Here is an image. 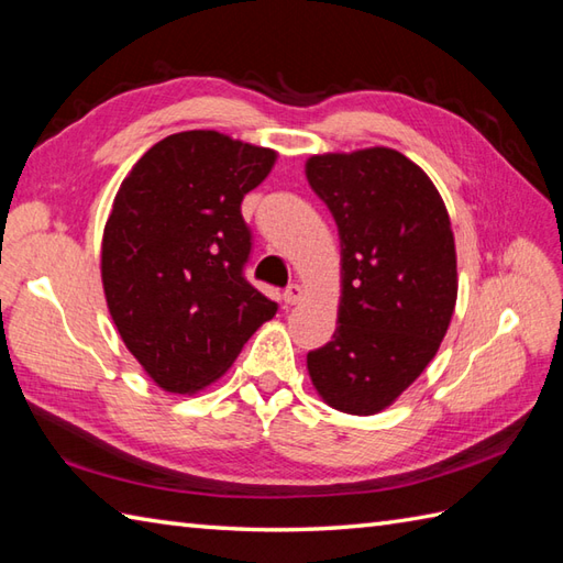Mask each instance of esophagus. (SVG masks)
Here are the masks:
<instances>
[{"label": "esophagus", "mask_w": 563, "mask_h": 563, "mask_svg": "<svg viewBox=\"0 0 563 563\" xmlns=\"http://www.w3.org/2000/svg\"><path fill=\"white\" fill-rule=\"evenodd\" d=\"M302 295H305V292H302L300 285H290V288L283 292V300L288 302V305H297V302L302 300Z\"/></svg>", "instance_id": "obj_1"}]
</instances>
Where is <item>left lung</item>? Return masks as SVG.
I'll return each mask as SVG.
<instances>
[{
	"label": "left lung",
	"instance_id": "8db88e82",
	"mask_svg": "<svg viewBox=\"0 0 563 563\" xmlns=\"http://www.w3.org/2000/svg\"><path fill=\"white\" fill-rule=\"evenodd\" d=\"M307 181L339 227L336 331L307 355L331 409L375 416L409 389L457 302L452 222L430 176L391 147L312 154Z\"/></svg>",
	"mask_w": 563,
	"mask_h": 563
}]
</instances>
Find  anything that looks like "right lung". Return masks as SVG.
<instances>
[{"mask_svg":"<svg viewBox=\"0 0 563 563\" xmlns=\"http://www.w3.org/2000/svg\"><path fill=\"white\" fill-rule=\"evenodd\" d=\"M278 152L218 130L152 145L123 178L101 239L106 305L154 385L196 394L232 367L278 305L244 280L242 200Z\"/></svg>","mask_w":563,"mask_h":563,"instance_id":"1","label":"right lung"}]
</instances>
